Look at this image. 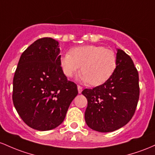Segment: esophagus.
I'll list each match as a JSON object with an SVG mask.
<instances>
[{
    "instance_id": "obj_1",
    "label": "esophagus",
    "mask_w": 155,
    "mask_h": 155,
    "mask_svg": "<svg viewBox=\"0 0 155 155\" xmlns=\"http://www.w3.org/2000/svg\"><path fill=\"white\" fill-rule=\"evenodd\" d=\"M78 93L81 94L83 91V88L81 86H78Z\"/></svg>"
}]
</instances>
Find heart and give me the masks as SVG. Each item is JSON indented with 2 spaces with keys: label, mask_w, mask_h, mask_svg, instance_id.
<instances>
[{
  "label": "heart",
  "mask_w": 155,
  "mask_h": 155,
  "mask_svg": "<svg viewBox=\"0 0 155 155\" xmlns=\"http://www.w3.org/2000/svg\"><path fill=\"white\" fill-rule=\"evenodd\" d=\"M60 64L67 78L76 75L81 67V80L95 86L103 84L113 75L117 58L113 50L102 46L86 45L74 48L70 54L62 55Z\"/></svg>",
  "instance_id": "obj_1"
}]
</instances>
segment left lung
Listing matches in <instances>:
<instances>
[{"mask_svg":"<svg viewBox=\"0 0 155 155\" xmlns=\"http://www.w3.org/2000/svg\"><path fill=\"white\" fill-rule=\"evenodd\" d=\"M116 58L115 72L105 83L82 91L88 100L85 121L91 129L100 133L115 131L126 125L138 105V70L122 50L117 49Z\"/></svg>","mask_w":155,"mask_h":155,"instance_id":"8db88e82","label":"left lung"}]
</instances>
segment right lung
I'll return each mask as SVG.
<instances>
[{
	"instance_id": "add662e5",
	"label": "right lung",
	"mask_w": 155,
	"mask_h": 155,
	"mask_svg": "<svg viewBox=\"0 0 155 155\" xmlns=\"http://www.w3.org/2000/svg\"><path fill=\"white\" fill-rule=\"evenodd\" d=\"M58 41L41 38L22 53L13 79L12 100L22 121L40 131L63 122L78 87L61 67Z\"/></svg>"
}]
</instances>
